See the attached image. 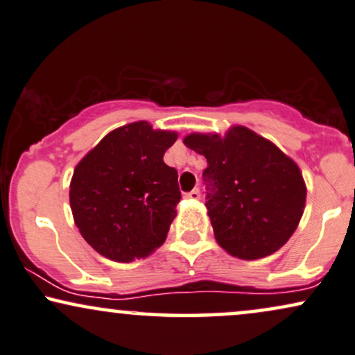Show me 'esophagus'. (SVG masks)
<instances>
[{"instance_id":"obj_1","label":"esophagus","mask_w":355,"mask_h":355,"mask_svg":"<svg viewBox=\"0 0 355 355\" xmlns=\"http://www.w3.org/2000/svg\"><path fill=\"white\" fill-rule=\"evenodd\" d=\"M187 198L188 200H200V190H196V188H195V190H191L190 193H187Z\"/></svg>"}]
</instances>
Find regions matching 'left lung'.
Segmentation results:
<instances>
[{
    "mask_svg": "<svg viewBox=\"0 0 355 355\" xmlns=\"http://www.w3.org/2000/svg\"><path fill=\"white\" fill-rule=\"evenodd\" d=\"M183 144L208 162L206 208L218 244L244 260L277 252L303 216L306 185L298 165L244 125L224 137L193 132Z\"/></svg>",
    "mask_w": 355,
    "mask_h": 355,
    "instance_id": "8db88e82",
    "label": "left lung"
}]
</instances>
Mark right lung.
Instances as JSON below:
<instances>
[{
	"label": "right lung",
	"mask_w": 355,
	"mask_h": 355,
	"mask_svg": "<svg viewBox=\"0 0 355 355\" xmlns=\"http://www.w3.org/2000/svg\"><path fill=\"white\" fill-rule=\"evenodd\" d=\"M175 141L177 132L137 121L106 134L75 167L71 213L103 257L132 262L164 244L182 198L177 170L164 162Z\"/></svg>",
	"instance_id": "right-lung-1"
}]
</instances>
